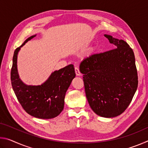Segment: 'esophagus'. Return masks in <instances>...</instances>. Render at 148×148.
Masks as SVG:
<instances>
[{
    "label": "esophagus",
    "instance_id": "1",
    "mask_svg": "<svg viewBox=\"0 0 148 148\" xmlns=\"http://www.w3.org/2000/svg\"><path fill=\"white\" fill-rule=\"evenodd\" d=\"M75 72H76V74L77 75V76H81L82 74L81 72H80L79 69L77 68V67H75Z\"/></svg>",
    "mask_w": 148,
    "mask_h": 148
}]
</instances>
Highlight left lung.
Segmentation results:
<instances>
[{"instance_id": "1", "label": "left lung", "mask_w": 148, "mask_h": 148, "mask_svg": "<svg viewBox=\"0 0 148 148\" xmlns=\"http://www.w3.org/2000/svg\"><path fill=\"white\" fill-rule=\"evenodd\" d=\"M116 48L92 54L79 66L90 107L104 117L124 112L132 101L138 80L133 50L123 40L104 34Z\"/></svg>"}]
</instances>
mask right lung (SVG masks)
<instances>
[{"instance_id": "obj_1", "label": "right lung", "mask_w": 148, "mask_h": 148, "mask_svg": "<svg viewBox=\"0 0 148 148\" xmlns=\"http://www.w3.org/2000/svg\"><path fill=\"white\" fill-rule=\"evenodd\" d=\"M34 36L36 35L29 37L15 50L11 69L12 86L17 100L27 113L36 118H54L64 108L65 94L76 76L74 65L69 64L52 72L41 86L25 84L17 72V54L20 48Z\"/></svg>"}]
</instances>
